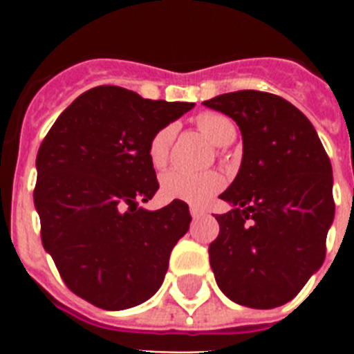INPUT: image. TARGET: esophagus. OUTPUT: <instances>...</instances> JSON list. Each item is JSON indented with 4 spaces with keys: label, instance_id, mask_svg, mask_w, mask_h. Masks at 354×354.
<instances>
[{
    "label": "esophagus",
    "instance_id": "obj_1",
    "mask_svg": "<svg viewBox=\"0 0 354 354\" xmlns=\"http://www.w3.org/2000/svg\"><path fill=\"white\" fill-rule=\"evenodd\" d=\"M189 212H192L193 220H196V218H202V216L205 214V212L202 211V209H198V207H192V209H189Z\"/></svg>",
    "mask_w": 354,
    "mask_h": 354
}]
</instances>
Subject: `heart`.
Segmentation results:
<instances>
[{
	"label": "heart",
	"mask_w": 354,
	"mask_h": 354,
	"mask_svg": "<svg viewBox=\"0 0 354 354\" xmlns=\"http://www.w3.org/2000/svg\"><path fill=\"white\" fill-rule=\"evenodd\" d=\"M195 126L202 134H205L214 145L225 147L230 145L236 138V126L234 122L223 113L218 111H202L195 117ZM175 134V126L161 127L156 131L150 138L147 154H149L150 165L154 168H165L171 154ZM223 175L218 171H193L171 170L162 175L161 193L168 200H180L192 205H204L223 187Z\"/></svg>",
	"instance_id": "1"
}]
</instances>
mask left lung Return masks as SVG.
<instances>
[{
  "mask_svg": "<svg viewBox=\"0 0 354 354\" xmlns=\"http://www.w3.org/2000/svg\"><path fill=\"white\" fill-rule=\"evenodd\" d=\"M236 120L243 161L220 198L209 245L216 283L232 301L274 308L303 289L326 255L335 214L331 162L310 120L274 93L239 90L204 101Z\"/></svg>",
  "mask_w": 354,
  "mask_h": 354,
  "instance_id": "1",
  "label": "left lung"
}]
</instances>
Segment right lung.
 Masks as SVG:
<instances>
[{"mask_svg":"<svg viewBox=\"0 0 354 354\" xmlns=\"http://www.w3.org/2000/svg\"><path fill=\"white\" fill-rule=\"evenodd\" d=\"M193 102L143 99L102 84L56 118L37 154L40 237L65 286L104 310L152 298L189 228L186 202L138 207L158 192L147 147Z\"/></svg>","mask_w":354,"mask_h":354,"instance_id":"1","label":"right lung"}]
</instances>
